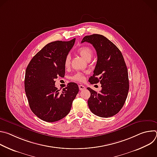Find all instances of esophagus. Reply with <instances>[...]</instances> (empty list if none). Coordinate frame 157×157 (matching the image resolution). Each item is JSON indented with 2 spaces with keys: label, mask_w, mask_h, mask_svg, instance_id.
<instances>
[{
  "label": "esophagus",
  "mask_w": 157,
  "mask_h": 157,
  "mask_svg": "<svg viewBox=\"0 0 157 157\" xmlns=\"http://www.w3.org/2000/svg\"><path fill=\"white\" fill-rule=\"evenodd\" d=\"M79 89L80 91H82V90H84V89H86V87L82 84H79Z\"/></svg>",
  "instance_id": "obj_1"
}]
</instances>
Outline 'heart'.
<instances>
[{"mask_svg":"<svg viewBox=\"0 0 157 157\" xmlns=\"http://www.w3.org/2000/svg\"><path fill=\"white\" fill-rule=\"evenodd\" d=\"M78 53L81 56L82 58H83L86 60H89L91 59V57L93 56V50L87 47H81L78 50ZM70 59L71 57L70 55H68L65 59H64V66L66 68H68V67L70 64ZM71 79L75 81H83L84 79V76L82 73H76L72 77Z\"/></svg>","mask_w":157,"mask_h":157,"instance_id":"b5f03b06","label":"heart"}]
</instances>
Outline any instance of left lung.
Instances as JSON below:
<instances>
[{
    "label": "left lung",
    "mask_w": 157,
    "mask_h": 157,
    "mask_svg": "<svg viewBox=\"0 0 157 157\" xmlns=\"http://www.w3.org/2000/svg\"><path fill=\"white\" fill-rule=\"evenodd\" d=\"M83 42L92 44L98 55L94 75L89 82H100L102 87L99 93L87 87L91 93L88 106L99 117H112L122 108L128 93V71L124 57L115 44L102 35L85 36Z\"/></svg>",
    "instance_id": "left-lung-1"
}]
</instances>
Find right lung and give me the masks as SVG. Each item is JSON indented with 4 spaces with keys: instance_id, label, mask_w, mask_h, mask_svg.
Segmentation results:
<instances>
[{
    "instance_id": "1",
    "label": "right lung",
    "mask_w": 157,
    "mask_h": 157,
    "mask_svg": "<svg viewBox=\"0 0 157 157\" xmlns=\"http://www.w3.org/2000/svg\"><path fill=\"white\" fill-rule=\"evenodd\" d=\"M75 40L47 44L33 57L26 69L25 91L30 109L45 122H56L68 115L78 93L76 83L70 82L62 92L55 85V79L65 75L64 59Z\"/></svg>"
}]
</instances>
